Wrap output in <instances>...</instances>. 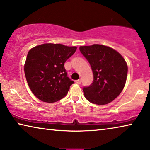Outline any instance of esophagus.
Segmentation results:
<instances>
[{
    "instance_id": "34e87169",
    "label": "esophagus",
    "mask_w": 150,
    "mask_h": 150,
    "mask_svg": "<svg viewBox=\"0 0 150 150\" xmlns=\"http://www.w3.org/2000/svg\"><path fill=\"white\" fill-rule=\"evenodd\" d=\"M75 82L76 83V84H81V80L79 79V80H76Z\"/></svg>"
}]
</instances>
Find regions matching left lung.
I'll list each match as a JSON object with an SVG mask.
<instances>
[{
	"mask_svg": "<svg viewBox=\"0 0 150 150\" xmlns=\"http://www.w3.org/2000/svg\"><path fill=\"white\" fill-rule=\"evenodd\" d=\"M80 51L88 61L93 72V82L84 86V96L93 104L112 102L125 86L127 65L121 55L107 46L94 44L80 46Z\"/></svg>",
	"mask_w": 150,
	"mask_h": 150,
	"instance_id": "obj_1",
	"label": "left lung"
}]
</instances>
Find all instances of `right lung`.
Masks as SVG:
<instances>
[{"label": "right lung", "mask_w": 150, "mask_h": 150, "mask_svg": "<svg viewBox=\"0 0 150 150\" xmlns=\"http://www.w3.org/2000/svg\"><path fill=\"white\" fill-rule=\"evenodd\" d=\"M77 47L44 43L29 50L24 70L30 89L37 98L54 103L64 98L74 82L68 77L66 61Z\"/></svg>", "instance_id": "right-lung-1"}]
</instances>
